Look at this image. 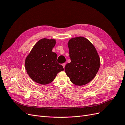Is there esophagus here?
Listing matches in <instances>:
<instances>
[{
    "label": "esophagus",
    "instance_id": "esophagus-1",
    "mask_svg": "<svg viewBox=\"0 0 125 125\" xmlns=\"http://www.w3.org/2000/svg\"><path fill=\"white\" fill-rule=\"evenodd\" d=\"M62 65V66H63V68H64V67H65V65H66V63H63Z\"/></svg>",
    "mask_w": 125,
    "mask_h": 125
}]
</instances>
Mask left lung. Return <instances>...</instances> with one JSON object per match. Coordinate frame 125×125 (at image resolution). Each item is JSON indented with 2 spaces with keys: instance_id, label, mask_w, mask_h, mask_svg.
<instances>
[{
  "instance_id": "left-lung-1",
  "label": "left lung",
  "mask_w": 125,
  "mask_h": 125,
  "mask_svg": "<svg viewBox=\"0 0 125 125\" xmlns=\"http://www.w3.org/2000/svg\"><path fill=\"white\" fill-rule=\"evenodd\" d=\"M71 62L65 72L72 82L81 86L91 81L100 66V59L91 42L83 37L71 39L68 42Z\"/></svg>"
}]
</instances>
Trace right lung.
Returning <instances> with one entry per match:
<instances>
[{
	"mask_svg": "<svg viewBox=\"0 0 125 125\" xmlns=\"http://www.w3.org/2000/svg\"><path fill=\"white\" fill-rule=\"evenodd\" d=\"M55 45L54 39H42L34 45L25 61L27 72L35 82L45 85L54 80L57 74L63 71L57 62V54L52 52Z\"/></svg>",
	"mask_w": 125,
	"mask_h": 125,
	"instance_id": "1",
	"label": "right lung"
}]
</instances>
